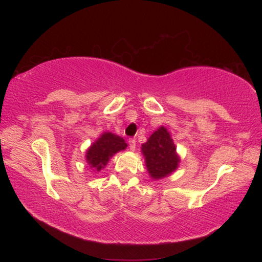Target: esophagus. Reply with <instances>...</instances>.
Returning a JSON list of instances; mask_svg holds the SVG:
<instances>
[{
    "instance_id": "1",
    "label": "esophagus",
    "mask_w": 262,
    "mask_h": 262,
    "mask_svg": "<svg viewBox=\"0 0 262 262\" xmlns=\"http://www.w3.org/2000/svg\"><path fill=\"white\" fill-rule=\"evenodd\" d=\"M128 143H129V149L132 150V151H134L136 148V141L134 139H130L129 141H128Z\"/></svg>"
}]
</instances>
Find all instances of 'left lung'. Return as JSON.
<instances>
[{"mask_svg":"<svg viewBox=\"0 0 262 262\" xmlns=\"http://www.w3.org/2000/svg\"><path fill=\"white\" fill-rule=\"evenodd\" d=\"M141 152L144 157L147 171L152 180L171 176L179 166L180 156L172 136L165 127L155 130L148 141L142 144Z\"/></svg>","mask_w":262,"mask_h":262,"instance_id":"left-lung-1","label":"left lung"}]
</instances>
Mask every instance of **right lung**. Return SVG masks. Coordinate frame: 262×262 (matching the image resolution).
Returning <instances> with one entry per match:
<instances>
[{"label":"right lung","mask_w":262,"mask_h":262,"mask_svg":"<svg viewBox=\"0 0 262 262\" xmlns=\"http://www.w3.org/2000/svg\"><path fill=\"white\" fill-rule=\"evenodd\" d=\"M127 143L121 136L111 132H104L85 152V159L94 172H99L107 165L115 154L126 150Z\"/></svg>","instance_id":"obj_1"}]
</instances>
